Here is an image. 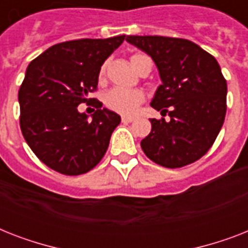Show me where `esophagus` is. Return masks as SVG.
<instances>
[{
    "label": "esophagus",
    "mask_w": 248,
    "mask_h": 248,
    "mask_svg": "<svg viewBox=\"0 0 248 248\" xmlns=\"http://www.w3.org/2000/svg\"><path fill=\"white\" fill-rule=\"evenodd\" d=\"M134 120H135L134 117H128V116H124L122 118H121V121H122L124 124H131Z\"/></svg>",
    "instance_id": "34e87169"
}]
</instances>
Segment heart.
I'll return each mask as SVG.
<instances>
[{
	"label": "heart",
	"instance_id": "b5f03b06",
	"mask_svg": "<svg viewBox=\"0 0 248 248\" xmlns=\"http://www.w3.org/2000/svg\"><path fill=\"white\" fill-rule=\"evenodd\" d=\"M131 65L134 69L140 72L143 69L144 64L147 62H151L149 58L143 54H134L130 58ZM105 71H107V64H103L99 71V81H104L105 77ZM104 100L105 107L113 112L120 113V114H124V116H131L134 113L139 109V107L145 101V93L139 89H132V90H126V89H110L109 91L104 93Z\"/></svg>",
	"mask_w": 248,
	"mask_h": 248
}]
</instances>
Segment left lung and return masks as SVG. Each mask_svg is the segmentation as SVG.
<instances>
[{"instance_id": "left-lung-1", "label": "left lung", "mask_w": 248, "mask_h": 248, "mask_svg": "<svg viewBox=\"0 0 248 248\" xmlns=\"http://www.w3.org/2000/svg\"><path fill=\"white\" fill-rule=\"evenodd\" d=\"M126 41L152 56L162 85L151 105L165 118L151 120L141 140L148 158L167 169L196 162L212 147L227 113V81L211 54L184 38L127 36Z\"/></svg>"}]
</instances>
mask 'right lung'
Wrapping results in <instances>:
<instances>
[{
	"label": "right lung",
	"mask_w": 248,
	"mask_h": 248,
	"mask_svg": "<svg viewBox=\"0 0 248 248\" xmlns=\"http://www.w3.org/2000/svg\"><path fill=\"white\" fill-rule=\"evenodd\" d=\"M126 36L83 38L56 44L32 60L19 89L20 130L33 153L56 172L76 176L104 157L121 117L95 97L99 71ZM97 110L79 113L82 102Z\"/></svg>",
	"instance_id": "obj_1"
}]
</instances>
